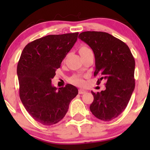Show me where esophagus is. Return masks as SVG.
I'll list each match as a JSON object with an SVG mask.
<instances>
[{
    "instance_id": "34e87169",
    "label": "esophagus",
    "mask_w": 150,
    "mask_h": 150,
    "mask_svg": "<svg viewBox=\"0 0 150 150\" xmlns=\"http://www.w3.org/2000/svg\"><path fill=\"white\" fill-rule=\"evenodd\" d=\"M86 92V91L85 89H79V94H83V93H85Z\"/></svg>"
}]
</instances>
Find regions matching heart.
Masks as SVG:
<instances>
[{"label":"heart","instance_id":"heart-1","mask_svg":"<svg viewBox=\"0 0 150 150\" xmlns=\"http://www.w3.org/2000/svg\"><path fill=\"white\" fill-rule=\"evenodd\" d=\"M89 50H90L89 48H88L87 47L82 46L79 50L80 54H84V53L87 52ZM70 82L71 83L74 84V85H79V86L83 85L84 83H85V81H84L83 78H82V76H79V75H74V76H72L70 78Z\"/></svg>","mask_w":150,"mask_h":150}]
</instances>
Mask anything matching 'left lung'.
Masks as SVG:
<instances>
[{
  "label": "left lung",
  "instance_id": "1",
  "mask_svg": "<svg viewBox=\"0 0 150 150\" xmlns=\"http://www.w3.org/2000/svg\"><path fill=\"white\" fill-rule=\"evenodd\" d=\"M79 38L92 49L95 56L94 76L106 81V89L93 94L90 110L104 122L117 117L128 105L134 89L135 61L128 46L105 32L85 31Z\"/></svg>",
  "mask_w": 150,
  "mask_h": 150
}]
</instances>
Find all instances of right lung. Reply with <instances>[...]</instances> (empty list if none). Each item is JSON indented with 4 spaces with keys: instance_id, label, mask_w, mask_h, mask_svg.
<instances>
[{
    "instance_id": "obj_1",
    "label": "right lung",
    "mask_w": 150,
    "mask_h": 150,
    "mask_svg": "<svg viewBox=\"0 0 150 150\" xmlns=\"http://www.w3.org/2000/svg\"><path fill=\"white\" fill-rule=\"evenodd\" d=\"M78 35H49L28 43L22 52L17 66L20 98L26 111L42 125L60 122L79 93L70 84L57 89L51 83Z\"/></svg>"
}]
</instances>
